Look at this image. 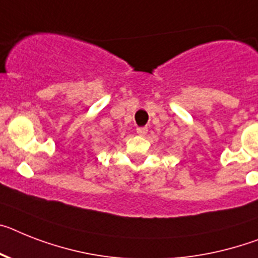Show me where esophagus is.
I'll use <instances>...</instances> for the list:
<instances>
[{
	"label": "esophagus",
	"mask_w": 258,
	"mask_h": 258,
	"mask_svg": "<svg viewBox=\"0 0 258 258\" xmlns=\"http://www.w3.org/2000/svg\"><path fill=\"white\" fill-rule=\"evenodd\" d=\"M136 133L139 134L140 136H144L148 133V128H147V127H138V128H136Z\"/></svg>",
	"instance_id": "esophagus-1"
}]
</instances>
